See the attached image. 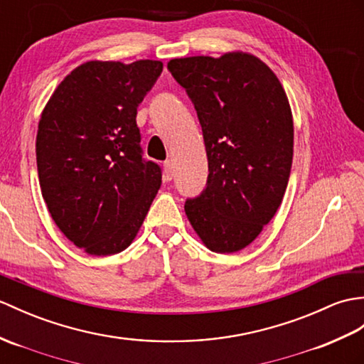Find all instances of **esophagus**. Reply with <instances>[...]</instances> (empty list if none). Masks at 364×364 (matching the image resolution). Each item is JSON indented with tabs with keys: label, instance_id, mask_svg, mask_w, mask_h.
Wrapping results in <instances>:
<instances>
[{
	"label": "esophagus",
	"instance_id": "1",
	"mask_svg": "<svg viewBox=\"0 0 364 364\" xmlns=\"http://www.w3.org/2000/svg\"><path fill=\"white\" fill-rule=\"evenodd\" d=\"M173 176V163L172 159H167V161H164V180L171 181Z\"/></svg>",
	"mask_w": 364,
	"mask_h": 364
}]
</instances>
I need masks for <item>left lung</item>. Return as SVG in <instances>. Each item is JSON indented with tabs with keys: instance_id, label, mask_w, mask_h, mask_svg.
I'll list each match as a JSON object with an SVG mask.
<instances>
[{
	"instance_id": "8db88e82",
	"label": "left lung",
	"mask_w": 364,
	"mask_h": 364,
	"mask_svg": "<svg viewBox=\"0 0 364 364\" xmlns=\"http://www.w3.org/2000/svg\"><path fill=\"white\" fill-rule=\"evenodd\" d=\"M201 125L208 184L184 210L214 252L255 240L281 206L293 159V116L281 82L259 57L242 50L167 63Z\"/></svg>"
}]
</instances>
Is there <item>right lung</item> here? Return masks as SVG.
Returning <instances> with one entry per match:
<instances>
[{
	"label": "right lung",
	"mask_w": 364,
	"mask_h": 364,
	"mask_svg": "<svg viewBox=\"0 0 364 364\" xmlns=\"http://www.w3.org/2000/svg\"><path fill=\"white\" fill-rule=\"evenodd\" d=\"M161 71L159 60L82 63L41 113V196L58 230L91 256L129 247L161 186V168L142 159L136 125L138 105Z\"/></svg>",
	"instance_id": "right-lung-1"
}]
</instances>
